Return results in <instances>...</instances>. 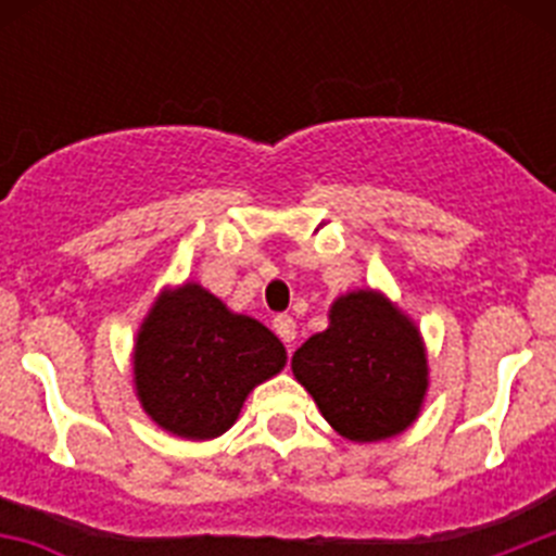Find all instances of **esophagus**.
I'll return each instance as SVG.
<instances>
[{
    "label": "esophagus",
    "instance_id": "obj_1",
    "mask_svg": "<svg viewBox=\"0 0 556 556\" xmlns=\"http://www.w3.org/2000/svg\"><path fill=\"white\" fill-rule=\"evenodd\" d=\"M273 328L275 333L287 342V345H292L294 337H298V326H294V320L289 317V314H278V317L273 320Z\"/></svg>",
    "mask_w": 556,
    "mask_h": 556
}]
</instances>
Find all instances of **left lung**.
<instances>
[{
    "mask_svg": "<svg viewBox=\"0 0 556 556\" xmlns=\"http://www.w3.org/2000/svg\"><path fill=\"white\" fill-rule=\"evenodd\" d=\"M292 372L331 429L351 443L404 434L429 392L424 333L370 287L339 294L326 331L294 351Z\"/></svg>",
    "mask_w": 556,
    "mask_h": 556,
    "instance_id": "8db88e82",
    "label": "left lung"
}]
</instances>
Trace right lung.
<instances>
[{"label":"right lung","instance_id":"right-lung-1","mask_svg":"<svg viewBox=\"0 0 556 556\" xmlns=\"http://www.w3.org/2000/svg\"><path fill=\"white\" fill-rule=\"evenodd\" d=\"M287 367V348L264 323L236 314L186 281L166 287L132 342V384L152 424L180 440H214L244 401Z\"/></svg>","mask_w":556,"mask_h":556}]
</instances>
